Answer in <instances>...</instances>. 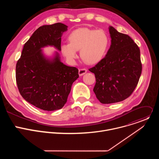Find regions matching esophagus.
<instances>
[{
    "label": "esophagus",
    "instance_id": "1",
    "mask_svg": "<svg viewBox=\"0 0 159 159\" xmlns=\"http://www.w3.org/2000/svg\"><path fill=\"white\" fill-rule=\"evenodd\" d=\"M87 72V69H80L79 70V74L80 76L84 75Z\"/></svg>",
    "mask_w": 159,
    "mask_h": 159
}]
</instances>
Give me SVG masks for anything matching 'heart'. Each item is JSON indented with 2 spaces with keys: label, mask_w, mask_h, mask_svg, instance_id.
<instances>
[{
  "label": "heart",
  "mask_w": 159,
  "mask_h": 159,
  "mask_svg": "<svg viewBox=\"0 0 159 159\" xmlns=\"http://www.w3.org/2000/svg\"><path fill=\"white\" fill-rule=\"evenodd\" d=\"M68 40L69 43L61 44L60 49L70 64L75 63L79 50L81 58L87 63L97 64L104 58L109 46V38L101 30L78 28L69 34Z\"/></svg>",
  "instance_id": "1"
}]
</instances>
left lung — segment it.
Here are the masks:
<instances>
[{
    "label": "left lung",
    "instance_id": "8db88e82",
    "mask_svg": "<svg viewBox=\"0 0 159 159\" xmlns=\"http://www.w3.org/2000/svg\"><path fill=\"white\" fill-rule=\"evenodd\" d=\"M111 44L106 57L89 71L94 73V92L102 104L128 98L137 87L142 70L140 51L127 34L109 26Z\"/></svg>",
    "mask_w": 159,
    "mask_h": 159
}]
</instances>
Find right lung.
I'll use <instances>...</instances> for the list:
<instances>
[{"label": "right lung", "mask_w": 159, "mask_h": 159, "mask_svg": "<svg viewBox=\"0 0 159 159\" xmlns=\"http://www.w3.org/2000/svg\"><path fill=\"white\" fill-rule=\"evenodd\" d=\"M67 28L58 22L38 28L25 44L16 64V79L20 95L44 111L62 108L72 84L79 78L77 68L63 64L58 52L48 58L41 50L52 46L60 51L61 37Z\"/></svg>", "instance_id": "obj_1"}]
</instances>
